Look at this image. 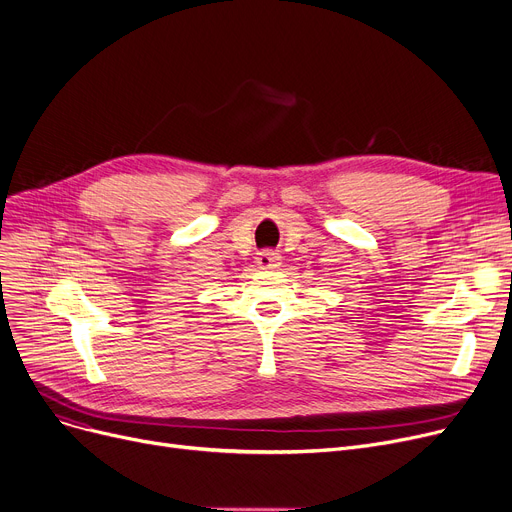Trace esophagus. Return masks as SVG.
I'll return each mask as SVG.
<instances>
[{"label":"esophagus","mask_w":512,"mask_h":512,"mask_svg":"<svg viewBox=\"0 0 512 512\" xmlns=\"http://www.w3.org/2000/svg\"><path fill=\"white\" fill-rule=\"evenodd\" d=\"M255 261H257V265L261 267V270H276V267L282 261V257L278 253H274V251H261Z\"/></svg>","instance_id":"obj_1"}]
</instances>
